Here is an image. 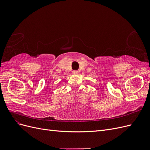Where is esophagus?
Returning a JSON list of instances; mask_svg holds the SVG:
<instances>
[{
	"label": "esophagus",
	"mask_w": 150,
	"mask_h": 150,
	"mask_svg": "<svg viewBox=\"0 0 150 150\" xmlns=\"http://www.w3.org/2000/svg\"><path fill=\"white\" fill-rule=\"evenodd\" d=\"M72 73H73L74 74H78V71H74L73 72H72Z\"/></svg>",
	"instance_id": "esophagus-1"
}]
</instances>
